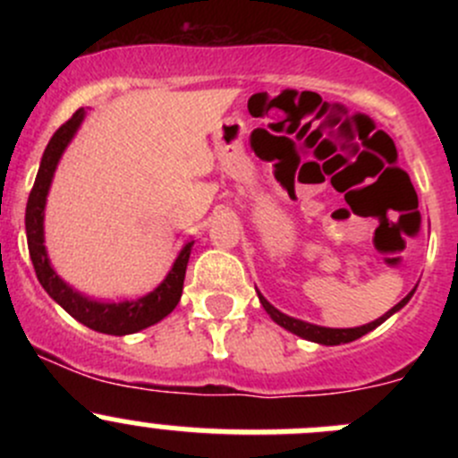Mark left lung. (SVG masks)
I'll return each instance as SVG.
<instances>
[{
    "mask_svg": "<svg viewBox=\"0 0 458 458\" xmlns=\"http://www.w3.org/2000/svg\"><path fill=\"white\" fill-rule=\"evenodd\" d=\"M414 290H417V285H414V288L410 290V293L405 294V297L401 299V301L396 303L394 308H390V310H387L383 317L374 318V321L366 323V326H357V327H326V326H315V323L301 321V318H294V317L285 315V312L276 310V308L272 306V303L267 301V299L263 297V294L259 293V290H257V294H259V301H261L263 310H266L267 315H270V318L276 323V326L284 327V330L293 332V335L301 336V339L312 341V344H318V345H341V344H350V341L361 339L363 335H368V332H372L374 327L381 326V323L387 321V318H390L392 315H396V312H399L401 308H403L405 303H408L410 299H412Z\"/></svg>",
    "mask_w": 458,
    "mask_h": 458,
    "instance_id": "obj_1",
    "label": "left lung"
}]
</instances>
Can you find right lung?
I'll return each mask as SVG.
<instances>
[{
    "label": "right lung",
    "instance_id": "right-lung-1",
    "mask_svg": "<svg viewBox=\"0 0 458 458\" xmlns=\"http://www.w3.org/2000/svg\"><path fill=\"white\" fill-rule=\"evenodd\" d=\"M86 117V110L80 108L57 132L53 140L46 146L44 155H41L39 170H37L35 186H32L29 203H26V239H29V252L30 261L35 266L37 279H39L41 288L50 294L53 301H57L64 310L86 327L95 332H104V335H135V332L146 330V327L155 326L161 318H165L170 312L177 308L179 299L183 293V279H186L188 259H191L192 246L195 242H186L179 250L177 259L173 261V267L168 275L164 276L155 290L143 294L140 299H131V301H97V299L86 297L80 290L68 285L57 270L53 267L46 250V237H44V216H46V201H48L50 186H53L55 170H57L59 161H62L64 152L75 140L77 131L81 128Z\"/></svg>",
    "mask_w": 458,
    "mask_h": 458
}]
</instances>
